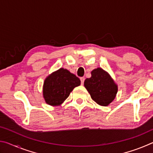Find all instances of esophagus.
Returning <instances> with one entry per match:
<instances>
[{"instance_id":"1","label":"esophagus","mask_w":153,"mask_h":153,"mask_svg":"<svg viewBox=\"0 0 153 153\" xmlns=\"http://www.w3.org/2000/svg\"><path fill=\"white\" fill-rule=\"evenodd\" d=\"M84 80H85V78H84V77H81V78H80V81H81V84H82V85L84 84Z\"/></svg>"}]
</instances>
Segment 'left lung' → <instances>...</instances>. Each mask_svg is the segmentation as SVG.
Masks as SVG:
<instances>
[{
	"mask_svg": "<svg viewBox=\"0 0 153 153\" xmlns=\"http://www.w3.org/2000/svg\"><path fill=\"white\" fill-rule=\"evenodd\" d=\"M84 87L92 99L103 107L113 101L118 91L117 85L110 74L100 67L91 71V77L85 79Z\"/></svg>",
	"mask_w": 153,
	"mask_h": 153,
	"instance_id": "obj_1",
	"label": "left lung"
}]
</instances>
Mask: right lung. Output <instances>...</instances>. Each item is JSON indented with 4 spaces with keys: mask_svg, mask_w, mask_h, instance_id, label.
Here are the masks:
<instances>
[{
    "mask_svg": "<svg viewBox=\"0 0 153 153\" xmlns=\"http://www.w3.org/2000/svg\"><path fill=\"white\" fill-rule=\"evenodd\" d=\"M80 79L66 69L60 68L46 77L42 94L46 104L59 106L65 100L74 88L80 85Z\"/></svg>",
    "mask_w": 153,
    "mask_h": 153,
    "instance_id": "1",
    "label": "right lung"
}]
</instances>
